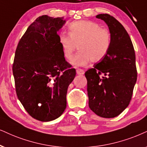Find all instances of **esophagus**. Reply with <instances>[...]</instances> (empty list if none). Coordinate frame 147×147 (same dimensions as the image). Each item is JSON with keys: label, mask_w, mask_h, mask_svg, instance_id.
Here are the masks:
<instances>
[{"label": "esophagus", "mask_w": 147, "mask_h": 147, "mask_svg": "<svg viewBox=\"0 0 147 147\" xmlns=\"http://www.w3.org/2000/svg\"><path fill=\"white\" fill-rule=\"evenodd\" d=\"M77 75H84L85 72H84V70H82V69L77 68Z\"/></svg>", "instance_id": "obj_1"}]
</instances>
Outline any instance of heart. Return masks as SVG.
<instances>
[{
	"label": "heart",
	"instance_id": "obj_1",
	"mask_svg": "<svg viewBox=\"0 0 147 147\" xmlns=\"http://www.w3.org/2000/svg\"><path fill=\"white\" fill-rule=\"evenodd\" d=\"M60 42L65 57L71 60L77 46L79 51L71 60L72 64L85 66L91 60H102L111 45V34L99 24L90 21H78L69 26V34L60 35Z\"/></svg>",
	"mask_w": 147,
	"mask_h": 147
}]
</instances>
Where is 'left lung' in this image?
I'll return each mask as SVG.
<instances>
[{
  "instance_id": "1",
  "label": "left lung",
  "mask_w": 147,
  "mask_h": 147,
  "mask_svg": "<svg viewBox=\"0 0 147 147\" xmlns=\"http://www.w3.org/2000/svg\"><path fill=\"white\" fill-rule=\"evenodd\" d=\"M96 18L109 26L111 45L100 62L85 73L89 107L101 117L113 118L131 101L137 80L135 51L127 31L114 17L104 13Z\"/></svg>"
}]
</instances>
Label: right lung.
Segmentation results:
<instances>
[{
  "instance_id": "add662e5",
  "label": "right lung",
  "mask_w": 147,
  "mask_h": 147,
  "mask_svg": "<svg viewBox=\"0 0 147 147\" xmlns=\"http://www.w3.org/2000/svg\"><path fill=\"white\" fill-rule=\"evenodd\" d=\"M66 20L38 17L18 42L13 64L17 96L35 119L50 121L66 107V94L76 70L65 60L57 31Z\"/></svg>"
}]
</instances>
